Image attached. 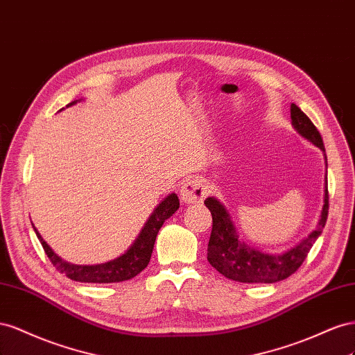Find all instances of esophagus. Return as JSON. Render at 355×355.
<instances>
[{
    "label": "esophagus",
    "instance_id": "esophagus-1",
    "mask_svg": "<svg viewBox=\"0 0 355 355\" xmlns=\"http://www.w3.org/2000/svg\"><path fill=\"white\" fill-rule=\"evenodd\" d=\"M208 193V186L205 184V181H202L199 178H191L181 186L180 190V198L186 204H196V202H202L205 199Z\"/></svg>",
    "mask_w": 355,
    "mask_h": 355
}]
</instances>
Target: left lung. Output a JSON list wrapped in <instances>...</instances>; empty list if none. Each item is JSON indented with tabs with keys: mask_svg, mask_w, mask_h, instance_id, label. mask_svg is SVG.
Returning <instances> with one entry per match:
<instances>
[{
	"mask_svg": "<svg viewBox=\"0 0 355 355\" xmlns=\"http://www.w3.org/2000/svg\"><path fill=\"white\" fill-rule=\"evenodd\" d=\"M290 113L291 125L297 130V134L318 147L321 151H326L318 129L313 126L309 117L296 104H291ZM205 207L211 211L212 216V230L208 242V261L211 263V266L216 268L221 275L238 282L272 284V282H278L293 275L300 268L303 260L306 259L313 242L321 235L329 214L327 171L324 205L317 227L306 238H303L297 245L291 247L284 252H279V254H268V252L252 248L247 245L244 241H241L230 214L218 199L212 196L207 198Z\"/></svg>",
	"mask_w": 355,
	"mask_h": 355,
	"instance_id": "1",
	"label": "left lung"
}]
</instances>
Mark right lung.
Masks as SVG:
<instances>
[{
    "label": "right lung",
    "mask_w": 355,
    "mask_h": 355,
    "mask_svg": "<svg viewBox=\"0 0 355 355\" xmlns=\"http://www.w3.org/2000/svg\"><path fill=\"white\" fill-rule=\"evenodd\" d=\"M77 101L69 103L67 107L74 105ZM180 207V200L175 193L168 195L160 204L151 212V216L146 221L144 227L141 229L139 235L134 241L123 254L105 261L99 263V265H73L64 259H60L56 252L49 247L47 242L38 234V230L34 227L37 238L42 242V245L46 251L47 257L53 263V266L60 272L65 273L69 279H74L78 282H95V284H108V282H120L128 281L137 277L138 273L146 269L151 252H153L155 241L157 236V232L160 230L162 225L165 220H168Z\"/></svg>",
    "instance_id": "right-lung-1"
}]
</instances>
